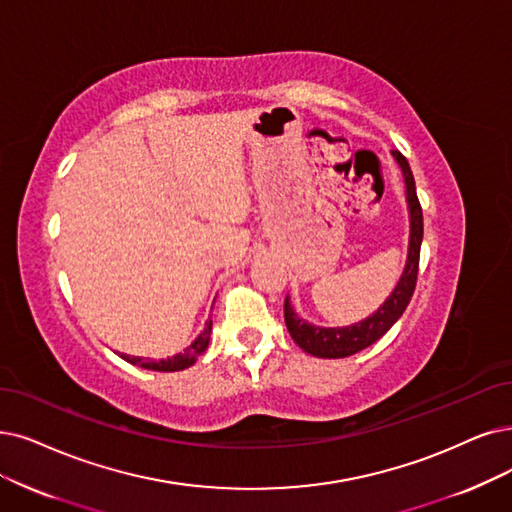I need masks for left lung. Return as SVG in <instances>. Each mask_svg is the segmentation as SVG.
<instances>
[{
	"mask_svg": "<svg viewBox=\"0 0 512 512\" xmlns=\"http://www.w3.org/2000/svg\"><path fill=\"white\" fill-rule=\"evenodd\" d=\"M393 157L397 159L399 168L403 172L407 208H410V250H407L405 271L399 283L395 285V290L391 292V296L384 300V304L376 313L346 327H319L300 319L292 309L290 296H285L283 315H285V325H288V332L300 349L313 357L340 359V357H349L367 349V346L374 344L378 338H382L388 330H391L393 323L403 315L407 304H410L414 296L416 279H418L420 245H422V233H424L422 208L416 195V182L410 170V163H407V159L399 151H393Z\"/></svg>",
	"mask_w": 512,
	"mask_h": 512,
	"instance_id": "obj_1",
	"label": "left lung"
}]
</instances>
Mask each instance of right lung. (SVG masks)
I'll list each match as a JSON object with an SVG mask.
<instances>
[{
  "label": "right lung",
  "instance_id": "1",
  "mask_svg": "<svg viewBox=\"0 0 512 512\" xmlns=\"http://www.w3.org/2000/svg\"><path fill=\"white\" fill-rule=\"evenodd\" d=\"M210 334H212V319L206 321V327H203V332L191 342V346H187L185 351L168 357V359H159V361H149V359H142V357H130L121 353L119 357L126 359L132 365L138 367H145V370H153V372H178V370H187L189 365H193L197 361V357L208 349L210 344Z\"/></svg>",
  "mask_w": 512,
  "mask_h": 512
}]
</instances>
